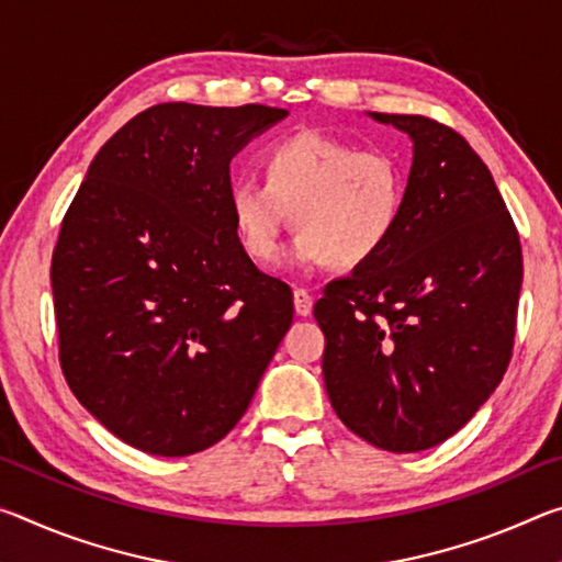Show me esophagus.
Here are the masks:
<instances>
[{
    "label": "esophagus",
    "instance_id": "obj_1",
    "mask_svg": "<svg viewBox=\"0 0 562 562\" xmlns=\"http://www.w3.org/2000/svg\"><path fill=\"white\" fill-rule=\"evenodd\" d=\"M292 302H294V312H297L300 317H307L312 315V294L307 290L297 288L292 292Z\"/></svg>",
    "mask_w": 562,
    "mask_h": 562
}]
</instances>
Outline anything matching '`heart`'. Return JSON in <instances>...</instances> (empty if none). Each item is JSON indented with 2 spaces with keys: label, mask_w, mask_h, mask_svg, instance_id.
Wrapping results in <instances>:
<instances>
[{
  "label": "heart",
  "mask_w": 562,
  "mask_h": 562,
  "mask_svg": "<svg viewBox=\"0 0 562 562\" xmlns=\"http://www.w3.org/2000/svg\"><path fill=\"white\" fill-rule=\"evenodd\" d=\"M260 173L262 186L240 180L227 193L237 243L258 262L278 255L290 213V260L337 270L379 258L402 223L406 176L386 150L302 131L262 150Z\"/></svg>",
  "instance_id": "heart-1"
}]
</instances>
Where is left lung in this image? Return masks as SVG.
<instances>
[{"label":"left lung","instance_id":"left-lung-1","mask_svg":"<svg viewBox=\"0 0 562 562\" xmlns=\"http://www.w3.org/2000/svg\"><path fill=\"white\" fill-rule=\"evenodd\" d=\"M414 144L404 215L384 252L315 304L322 374L349 431L414 453L453 436L506 374L522 255L491 170L453 128L369 113Z\"/></svg>","mask_w":562,"mask_h":562}]
</instances>
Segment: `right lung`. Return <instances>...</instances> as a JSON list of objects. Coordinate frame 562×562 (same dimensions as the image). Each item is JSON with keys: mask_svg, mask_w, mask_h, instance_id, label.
I'll use <instances>...</instances> for the list:
<instances>
[{"mask_svg": "<svg viewBox=\"0 0 562 562\" xmlns=\"http://www.w3.org/2000/svg\"><path fill=\"white\" fill-rule=\"evenodd\" d=\"M284 109L158 103L91 160L52 258L59 361L99 424L188 456L240 422L292 325V292L237 243L231 160Z\"/></svg>", "mask_w": 562, "mask_h": 562, "instance_id": "obj_1", "label": "right lung"}]
</instances>
